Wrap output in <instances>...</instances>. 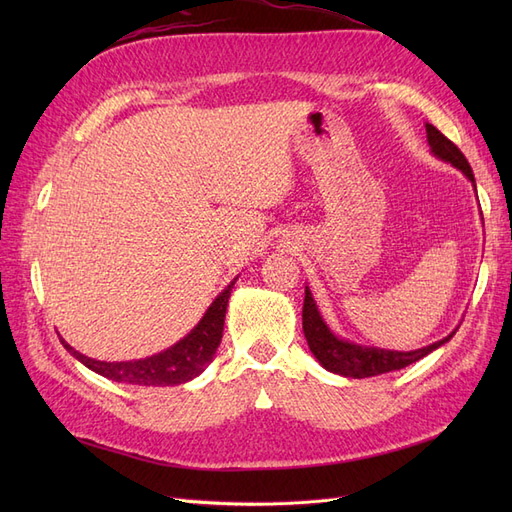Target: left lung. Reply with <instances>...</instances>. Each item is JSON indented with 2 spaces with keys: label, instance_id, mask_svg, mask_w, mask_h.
I'll use <instances>...</instances> for the list:
<instances>
[{
  "label": "left lung",
  "instance_id": "8db88e82",
  "mask_svg": "<svg viewBox=\"0 0 512 512\" xmlns=\"http://www.w3.org/2000/svg\"><path fill=\"white\" fill-rule=\"evenodd\" d=\"M427 141L431 151L436 153L438 158L451 162L459 170H463L472 183H474V173L470 168V162L466 156L459 151V147L448 141V138L438 130L433 128L431 123H427ZM303 333L307 339L309 350L314 352L316 359L324 369L333 371V374L339 376H348V378H371V376H380L386 374V371H395V369H404L418 359H423L429 352L440 348L446 344L455 333L448 337L440 339V342L431 344L421 350H412V352H397V350H382V348H367L359 344H348L337 339L329 329L327 324L322 322L316 303L312 299V294L305 288V301H303Z\"/></svg>",
  "mask_w": 512,
  "mask_h": 512
}]
</instances>
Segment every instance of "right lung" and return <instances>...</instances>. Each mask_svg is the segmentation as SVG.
Wrapping results in <instances>:
<instances>
[{"mask_svg":"<svg viewBox=\"0 0 512 512\" xmlns=\"http://www.w3.org/2000/svg\"><path fill=\"white\" fill-rule=\"evenodd\" d=\"M230 290H232V284L211 303L205 318L198 322V327L188 337H183L181 342L175 344L173 348H168L160 354H153L143 361H128V363L94 361L89 359V356L70 348L64 339H61V344H64L66 350H70V354H74L85 367L94 369L96 374L108 380L123 382V384H138V386L183 384L196 378L213 359L215 350H218L222 342Z\"/></svg>","mask_w":512,"mask_h":512,"instance_id":"1","label":"right lung"}]
</instances>
